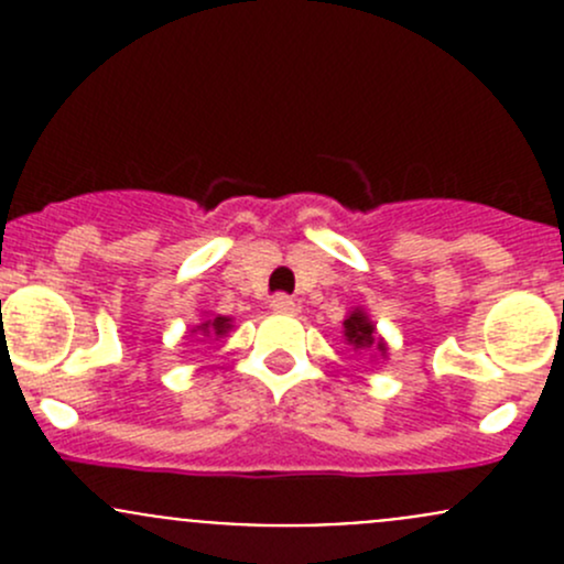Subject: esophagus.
<instances>
[{
	"mask_svg": "<svg viewBox=\"0 0 564 564\" xmlns=\"http://www.w3.org/2000/svg\"><path fill=\"white\" fill-rule=\"evenodd\" d=\"M270 308L278 311V314H294L297 311V303H294V297H289V294H272L270 300Z\"/></svg>",
	"mask_w": 564,
	"mask_h": 564,
	"instance_id": "1",
	"label": "esophagus"
}]
</instances>
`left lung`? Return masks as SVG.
<instances>
[{
	"label": "left lung",
	"instance_id": "1",
	"mask_svg": "<svg viewBox=\"0 0 564 564\" xmlns=\"http://www.w3.org/2000/svg\"><path fill=\"white\" fill-rule=\"evenodd\" d=\"M344 333H346V340L355 344L357 349H362V346H377L379 351H384V344L373 338V324L368 322V316L362 314V311H355V314L346 318Z\"/></svg>",
	"mask_w": 564,
	"mask_h": 564
}]
</instances>
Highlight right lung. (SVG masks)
<instances>
[{
    "mask_svg": "<svg viewBox=\"0 0 564 564\" xmlns=\"http://www.w3.org/2000/svg\"><path fill=\"white\" fill-rule=\"evenodd\" d=\"M229 327H231V324H229V318H226V316H215L213 322L202 324L204 333H215V335H224Z\"/></svg>",
    "mask_w": 564,
    "mask_h": 564,
    "instance_id": "right-lung-1",
    "label": "right lung"
}]
</instances>
